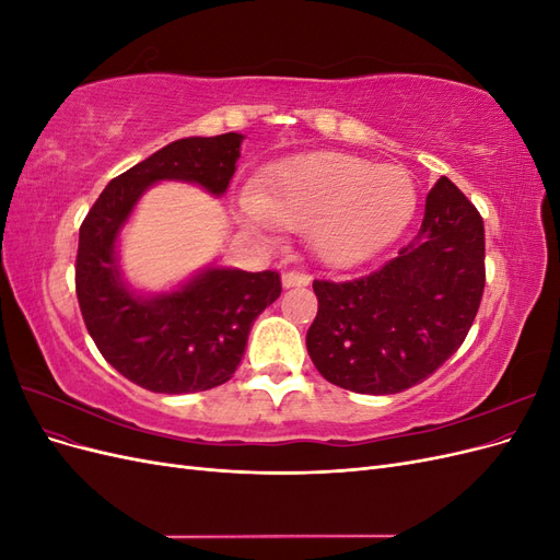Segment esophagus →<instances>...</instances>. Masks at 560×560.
<instances>
[{"mask_svg":"<svg viewBox=\"0 0 560 560\" xmlns=\"http://www.w3.org/2000/svg\"><path fill=\"white\" fill-rule=\"evenodd\" d=\"M311 282V278L306 273H299V270H287L282 273V287L290 290V287H306Z\"/></svg>","mask_w":560,"mask_h":560,"instance_id":"obj_1","label":"esophagus"}]
</instances>
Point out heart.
Wrapping results in <instances>:
<instances>
[{
  "instance_id": "1",
  "label": "heart",
  "mask_w": 560,
  "mask_h": 560,
  "mask_svg": "<svg viewBox=\"0 0 560 560\" xmlns=\"http://www.w3.org/2000/svg\"><path fill=\"white\" fill-rule=\"evenodd\" d=\"M416 210L413 177L397 165L315 151L282 163L264 191L245 189L243 222L257 233L311 229V245L329 266H354L393 243Z\"/></svg>"
}]
</instances>
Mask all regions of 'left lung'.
<instances>
[{"label":"left lung","instance_id":"obj_1","mask_svg":"<svg viewBox=\"0 0 560 560\" xmlns=\"http://www.w3.org/2000/svg\"><path fill=\"white\" fill-rule=\"evenodd\" d=\"M483 219L442 177L428 194L413 241L362 278L315 280L317 315L306 336L329 383L395 395L425 381L463 346L486 284Z\"/></svg>","mask_w":560,"mask_h":560}]
</instances>
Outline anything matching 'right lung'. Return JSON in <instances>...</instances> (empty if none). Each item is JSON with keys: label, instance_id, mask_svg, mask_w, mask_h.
Masks as SVG:
<instances>
[{"label": "right lung", "instance_id": "obj_1", "mask_svg": "<svg viewBox=\"0 0 560 560\" xmlns=\"http://www.w3.org/2000/svg\"><path fill=\"white\" fill-rule=\"evenodd\" d=\"M241 132L184 138L114 177L79 229L77 299L103 358L151 393L186 395L226 383L259 313L280 292L276 270L202 268L173 292L138 294L121 278L116 241L151 184L191 182L222 196L241 159Z\"/></svg>", "mask_w": 560, "mask_h": 560}]
</instances>
